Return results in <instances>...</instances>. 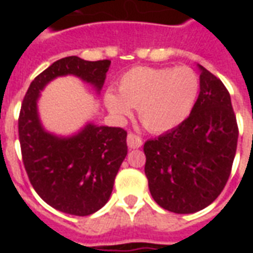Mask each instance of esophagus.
<instances>
[{
  "label": "esophagus",
  "instance_id": "1",
  "mask_svg": "<svg viewBox=\"0 0 253 253\" xmlns=\"http://www.w3.org/2000/svg\"><path fill=\"white\" fill-rule=\"evenodd\" d=\"M142 138L137 135V134H134V132H130L128 135H127V146L130 149H138L142 146Z\"/></svg>",
  "mask_w": 253,
  "mask_h": 253
}]
</instances>
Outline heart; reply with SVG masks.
<instances>
[{
  "label": "heart",
  "instance_id": "b5f03b06",
  "mask_svg": "<svg viewBox=\"0 0 253 253\" xmlns=\"http://www.w3.org/2000/svg\"><path fill=\"white\" fill-rule=\"evenodd\" d=\"M201 81L191 67H132L119 80L118 91L107 90L104 103L112 115L126 118L138 107L149 131L164 132L187 119L199 94Z\"/></svg>",
  "mask_w": 253,
  "mask_h": 253
}]
</instances>
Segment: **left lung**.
Listing matches in <instances>:
<instances>
[{
	"label": "left lung",
	"mask_w": 253,
	"mask_h": 253,
	"mask_svg": "<svg viewBox=\"0 0 253 253\" xmlns=\"http://www.w3.org/2000/svg\"><path fill=\"white\" fill-rule=\"evenodd\" d=\"M201 67V92L186 121L143 145L145 175L157 205L176 214L215 201L233 165L239 127L222 81Z\"/></svg>",
	"instance_id": "1"
}]
</instances>
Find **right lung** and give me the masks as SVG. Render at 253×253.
I'll return each instance as SVG.
<instances>
[{"label":"right lung","mask_w":253,"mask_h":253,"mask_svg":"<svg viewBox=\"0 0 253 253\" xmlns=\"http://www.w3.org/2000/svg\"><path fill=\"white\" fill-rule=\"evenodd\" d=\"M110 65L108 59L90 62L76 55L62 58L36 76L20 110V146L31 184L47 205L78 217L93 214L110 199L127 154V131L89 123L74 137L58 138L43 130L36 101L47 84L66 74L100 90Z\"/></svg>","instance_id":"1"}]
</instances>
